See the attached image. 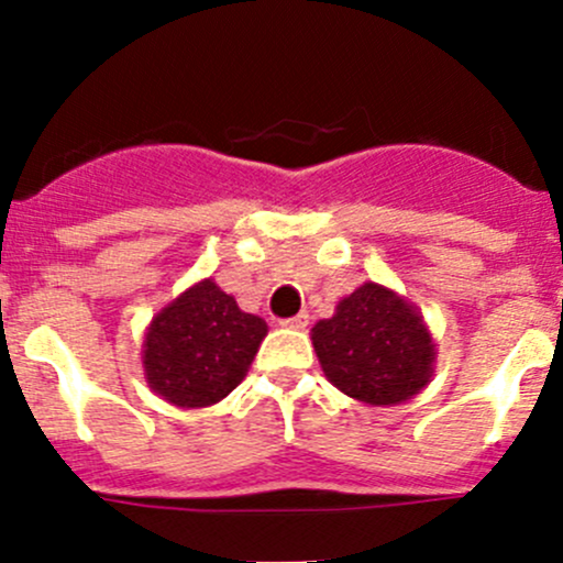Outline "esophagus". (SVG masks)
Segmentation results:
<instances>
[{"label":"esophagus","instance_id":"1","mask_svg":"<svg viewBox=\"0 0 563 563\" xmlns=\"http://www.w3.org/2000/svg\"><path fill=\"white\" fill-rule=\"evenodd\" d=\"M286 329H307V323H310V316L307 312H299V316L294 318H286V321H280Z\"/></svg>","mask_w":563,"mask_h":563}]
</instances>
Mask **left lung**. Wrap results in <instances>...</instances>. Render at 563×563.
Returning <instances> with one entry per match:
<instances>
[{"label":"left lung","mask_w":563,"mask_h":563,"mask_svg":"<svg viewBox=\"0 0 563 563\" xmlns=\"http://www.w3.org/2000/svg\"><path fill=\"white\" fill-rule=\"evenodd\" d=\"M323 372L366 405H399L431 377L434 345L421 316L377 283H364L312 329Z\"/></svg>","instance_id":"1"}]
</instances>
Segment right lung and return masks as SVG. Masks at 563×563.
<instances>
[{"instance_id": "add662e5", "label": "right lung", "mask_w": 563, "mask_h": 563, "mask_svg": "<svg viewBox=\"0 0 563 563\" xmlns=\"http://www.w3.org/2000/svg\"><path fill=\"white\" fill-rule=\"evenodd\" d=\"M264 336L262 318L202 280L153 318L142 351L145 377L177 407L216 405L240 386Z\"/></svg>"}]
</instances>
